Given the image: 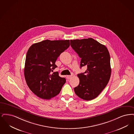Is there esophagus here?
<instances>
[{
  "label": "esophagus",
  "instance_id": "esophagus-1",
  "mask_svg": "<svg viewBox=\"0 0 134 134\" xmlns=\"http://www.w3.org/2000/svg\"><path fill=\"white\" fill-rule=\"evenodd\" d=\"M73 76H74V75L72 74L71 75H70V76H67L66 77H67V79H70L71 77H72Z\"/></svg>",
  "mask_w": 134,
  "mask_h": 134
}]
</instances>
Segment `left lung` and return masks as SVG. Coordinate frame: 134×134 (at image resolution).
Returning <instances> with one entry per match:
<instances>
[{
  "mask_svg": "<svg viewBox=\"0 0 134 134\" xmlns=\"http://www.w3.org/2000/svg\"><path fill=\"white\" fill-rule=\"evenodd\" d=\"M70 46L81 58L80 68L87 70L77 75L78 86L74 88L80 98L90 100L105 88L111 75L110 55L107 47L92 38L70 40Z\"/></svg>",
  "mask_w": 134,
  "mask_h": 134,
  "instance_id": "8db88e82",
  "label": "left lung"
}]
</instances>
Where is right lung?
Segmentation results:
<instances>
[{"label":"right lung","instance_id":"add662e5","mask_svg":"<svg viewBox=\"0 0 134 134\" xmlns=\"http://www.w3.org/2000/svg\"><path fill=\"white\" fill-rule=\"evenodd\" d=\"M69 40H45L33 44L26 53L24 74L29 89L41 99H49L60 93L66 80L52 72L60 54L70 47Z\"/></svg>","mask_w":134,"mask_h":134}]
</instances>
